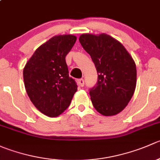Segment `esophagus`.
I'll return each instance as SVG.
<instances>
[{
  "label": "esophagus",
  "mask_w": 160,
  "mask_h": 160,
  "mask_svg": "<svg viewBox=\"0 0 160 160\" xmlns=\"http://www.w3.org/2000/svg\"><path fill=\"white\" fill-rule=\"evenodd\" d=\"M77 83H78V85L80 87H83L84 86V80H83V79H80V80H78V82H77Z\"/></svg>",
  "instance_id": "esophagus-1"
}]
</instances>
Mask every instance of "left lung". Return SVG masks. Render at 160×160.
<instances>
[{
	"instance_id": "8db88e82",
	"label": "left lung",
	"mask_w": 160,
	"mask_h": 160,
	"mask_svg": "<svg viewBox=\"0 0 160 160\" xmlns=\"http://www.w3.org/2000/svg\"><path fill=\"white\" fill-rule=\"evenodd\" d=\"M79 41L91 57L98 74V83L90 89L93 107L104 116L118 114L135 92V61L122 43L107 34H83Z\"/></svg>"
}]
</instances>
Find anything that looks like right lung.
Returning <instances> with one entry per match:
<instances>
[{
    "label": "right lung",
    "mask_w": 160,
    "mask_h": 160,
    "mask_svg": "<svg viewBox=\"0 0 160 160\" xmlns=\"http://www.w3.org/2000/svg\"><path fill=\"white\" fill-rule=\"evenodd\" d=\"M77 41L72 35H56L35 51L23 70L25 90L38 111L57 117L70 106L77 90L70 77L66 56Z\"/></svg>",
    "instance_id": "add662e5"
}]
</instances>
